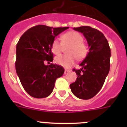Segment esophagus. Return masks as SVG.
I'll use <instances>...</instances> for the list:
<instances>
[{
    "instance_id": "esophagus-1",
    "label": "esophagus",
    "mask_w": 127,
    "mask_h": 127,
    "mask_svg": "<svg viewBox=\"0 0 127 127\" xmlns=\"http://www.w3.org/2000/svg\"><path fill=\"white\" fill-rule=\"evenodd\" d=\"M70 72V70H67V69H65L64 71V74H68Z\"/></svg>"
}]
</instances>
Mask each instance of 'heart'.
Segmentation results:
<instances>
[{
  "mask_svg": "<svg viewBox=\"0 0 127 127\" xmlns=\"http://www.w3.org/2000/svg\"><path fill=\"white\" fill-rule=\"evenodd\" d=\"M83 41L81 34L74 31L64 33L61 37V42L58 39H54L51 50L55 55H59L63 48L67 47L65 50L67 55L56 57L55 62L59 65L68 68L73 65L75 59L78 61L84 59L88 53V47Z\"/></svg>",
  "mask_w": 127,
  "mask_h": 127,
  "instance_id": "b5f03b06",
  "label": "heart"
}]
</instances>
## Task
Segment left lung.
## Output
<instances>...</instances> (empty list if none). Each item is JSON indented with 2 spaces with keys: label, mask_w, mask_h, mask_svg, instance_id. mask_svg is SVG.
Returning <instances> with one entry per match:
<instances>
[{
  "label": "left lung",
  "mask_w": 127,
  "mask_h": 127,
  "mask_svg": "<svg viewBox=\"0 0 127 127\" xmlns=\"http://www.w3.org/2000/svg\"><path fill=\"white\" fill-rule=\"evenodd\" d=\"M83 33L90 47L89 52L80 64V69H73L77 77L70 85L77 98L88 100L97 95L104 83L110 69L111 49L104 35L89 26L74 28Z\"/></svg>",
  "instance_id": "1"
}]
</instances>
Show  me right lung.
I'll use <instances>...</instances> for the list:
<instances>
[{
    "mask_svg": "<svg viewBox=\"0 0 127 127\" xmlns=\"http://www.w3.org/2000/svg\"><path fill=\"white\" fill-rule=\"evenodd\" d=\"M69 27L53 28L39 25L27 30L16 44V71L25 90L37 98L52 93L56 79L64 73L53 60L51 44L57 35ZM48 61L49 66L44 63Z\"/></svg>",
    "mask_w": 127,
    "mask_h": 127,
    "instance_id": "1",
    "label": "right lung"
}]
</instances>
